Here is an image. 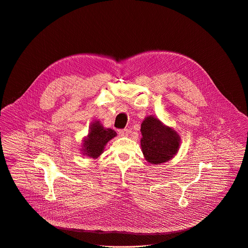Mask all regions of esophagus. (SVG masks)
<instances>
[{
  "mask_svg": "<svg viewBox=\"0 0 248 248\" xmlns=\"http://www.w3.org/2000/svg\"><path fill=\"white\" fill-rule=\"evenodd\" d=\"M118 134L120 137H127L130 134V131L128 129H124V130H119Z\"/></svg>",
  "mask_w": 248,
  "mask_h": 248,
  "instance_id": "1",
  "label": "esophagus"
}]
</instances>
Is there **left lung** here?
Segmentation results:
<instances>
[{
  "instance_id": "left-lung-1",
  "label": "left lung",
  "mask_w": 248,
  "mask_h": 248,
  "mask_svg": "<svg viewBox=\"0 0 248 248\" xmlns=\"http://www.w3.org/2000/svg\"><path fill=\"white\" fill-rule=\"evenodd\" d=\"M140 146L145 160L151 165H161L170 161L179 151L181 138L158 117L148 115L140 128Z\"/></svg>"
}]
</instances>
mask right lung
<instances>
[{"instance_id": "1", "label": "right lung", "mask_w": 248, "mask_h": 248, "mask_svg": "<svg viewBox=\"0 0 248 248\" xmlns=\"http://www.w3.org/2000/svg\"><path fill=\"white\" fill-rule=\"evenodd\" d=\"M116 136L114 130L105 128L99 120L95 119L89 126L87 136L83 138L82 154L90 159H98L103 154L107 143Z\"/></svg>"}]
</instances>
